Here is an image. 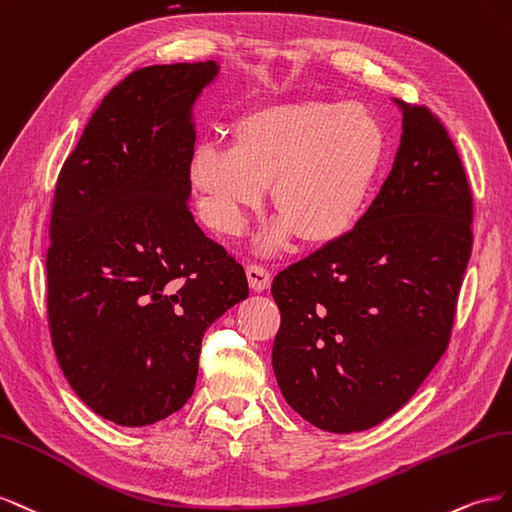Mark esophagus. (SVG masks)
Returning a JSON list of instances; mask_svg holds the SVG:
<instances>
[{
    "mask_svg": "<svg viewBox=\"0 0 512 512\" xmlns=\"http://www.w3.org/2000/svg\"><path fill=\"white\" fill-rule=\"evenodd\" d=\"M246 279L253 291H264L270 287V272H268V268L259 266V264H251L246 268Z\"/></svg>",
    "mask_w": 512,
    "mask_h": 512,
    "instance_id": "34e87169",
    "label": "esophagus"
}]
</instances>
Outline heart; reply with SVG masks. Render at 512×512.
Listing matches in <instances>:
<instances>
[{"label": "heart", "mask_w": 512, "mask_h": 512, "mask_svg": "<svg viewBox=\"0 0 512 512\" xmlns=\"http://www.w3.org/2000/svg\"><path fill=\"white\" fill-rule=\"evenodd\" d=\"M229 148L201 143L191 186L212 229L240 236L272 184L281 214L261 240L266 253L300 233L309 244L339 240L356 225L386 156V130L358 102H283L231 122Z\"/></svg>", "instance_id": "b5f03b06"}]
</instances>
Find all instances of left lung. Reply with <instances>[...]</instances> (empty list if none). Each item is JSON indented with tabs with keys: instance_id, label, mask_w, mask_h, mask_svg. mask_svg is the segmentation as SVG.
Listing matches in <instances>:
<instances>
[{
	"instance_id": "obj_1",
	"label": "left lung",
	"mask_w": 512,
	"mask_h": 512,
	"mask_svg": "<svg viewBox=\"0 0 512 512\" xmlns=\"http://www.w3.org/2000/svg\"><path fill=\"white\" fill-rule=\"evenodd\" d=\"M401 145L352 231L276 274L272 367L285 401L330 433L371 429L446 352L472 255V191L446 128L397 100Z\"/></svg>"
}]
</instances>
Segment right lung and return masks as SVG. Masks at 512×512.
Here are the masks:
<instances>
[{
  "label": "right lung",
  "mask_w": 512,
  "mask_h": 512,
  "mask_svg": "<svg viewBox=\"0 0 512 512\" xmlns=\"http://www.w3.org/2000/svg\"><path fill=\"white\" fill-rule=\"evenodd\" d=\"M216 62L148 66L102 98L60 171L49 328L92 412L145 427L191 399L203 332L248 296L244 268L188 208L193 105Z\"/></svg>",
  "instance_id": "obj_1"
}]
</instances>
